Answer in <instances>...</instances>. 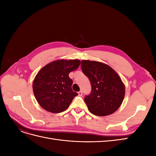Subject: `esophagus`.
Segmentation results:
<instances>
[{
	"label": "esophagus",
	"instance_id": "esophagus-1",
	"mask_svg": "<svg viewBox=\"0 0 156 156\" xmlns=\"http://www.w3.org/2000/svg\"><path fill=\"white\" fill-rule=\"evenodd\" d=\"M78 95H79V96H82V95H83V92H82V91H79V92H78Z\"/></svg>",
	"mask_w": 156,
	"mask_h": 156
}]
</instances>
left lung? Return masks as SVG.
I'll return each instance as SVG.
<instances>
[{
    "mask_svg": "<svg viewBox=\"0 0 156 156\" xmlns=\"http://www.w3.org/2000/svg\"><path fill=\"white\" fill-rule=\"evenodd\" d=\"M81 69L91 83L92 92L84 98L89 111L107 116L117 111L125 96V85L109 66L98 61L83 60Z\"/></svg>",
    "mask_w": 156,
    "mask_h": 156,
    "instance_id": "8db88e82",
    "label": "left lung"
}]
</instances>
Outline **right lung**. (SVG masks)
<instances>
[{"label":"right lung","mask_w":156,"mask_h":156,"mask_svg":"<svg viewBox=\"0 0 156 156\" xmlns=\"http://www.w3.org/2000/svg\"><path fill=\"white\" fill-rule=\"evenodd\" d=\"M81 63L78 59H60L42 68L32 83L34 96L39 105L47 111L58 113L66 110L75 96L73 81L69 73L77 69Z\"/></svg>","instance_id":"add662e5"}]
</instances>
